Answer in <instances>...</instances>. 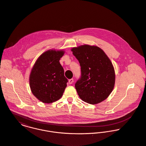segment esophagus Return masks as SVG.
Segmentation results:
<instances>
[{"label":"esophagus","mask_w":146,"mask_h":146,"mask_svg":"<svg viewBox=\"0 0 146 146\" xmlns=\"http://www.w3.org/2000/svg\"><path fill=\"white\" fill-rule=\"evenodd\" d=\"M73 82H74V79H69V80H68V83H69V84H72V83H73Z\"/></svg>","instance_id":"obj_1"}]
</instances>
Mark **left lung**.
I'll return each instance as SVG.
<instances>
[{
  "label": "left lung",
  "mask_w": 146,
  "mask_h": 146,
  "mask_svg": "<svg viewBox=\"0 0 146 146\" xmlns=\"http://www.w3.org/2000/svg\"><path fill=\"white\" fill-rule=\"evenodd\" d=\"M71 51L81 67V78L75 86L79 96L90 104L103 101L115 84V71L110 59L96 46L83 45Z\"/></svg>",
  "instance_id": "1"
}]
</instances>
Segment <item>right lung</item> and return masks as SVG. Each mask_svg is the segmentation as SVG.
Instances as JSON below:
<instances>
[{"mask_svg": "<svg viewBox=\"0 0 146 146\" xmlns=\"http://www.w3.org/2000/svg\"><path fill=\"white\" fill-rule=\"evenodd\" d=\"M62 50H49L36 60L30 74L29 86L33 95L44 103H52L63 95L68 80L59 60Z\"/></svg>", "mask_w": 146, "mask_h": 146, "instance_id": "right-lung-1", "label": "right lung"}]
</instances>
